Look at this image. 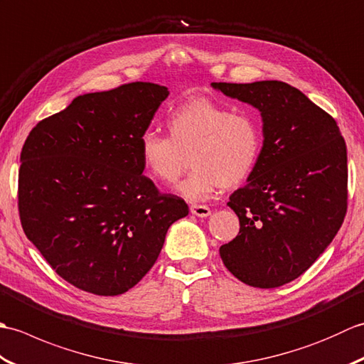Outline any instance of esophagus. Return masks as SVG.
Wrapping results in <instances>:
<instances>
[{
  "instance_id": "obj_1",
  "label": "esophagus",
  "mask_w": 364,
  "mask_h": 364,
  "mask_svg": "<svg viewBox=\"0 0 364 364\" xmlns=\"http://www.w3.org/2000/svg\"><path fill=\"white\" fill-rule=\"evenodd\" d=\"M191 213L197 218H208L211 214V210L206 205H191Z\"/></svg>"
}]
</instances>
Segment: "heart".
<instances>
[{"mask_svg": "<svg viewBox=\"0 0 364 364\" xmlns=\"http://www.w3.org/2000/svg\"><path fill=\"white\" fill-rule=\"evenodd\" d=\"M167 131L168 137L145 131L139 137V156L153 181L170 184L183 173L189 154L192 170L176 191L191 202L211 197L220 186L241 184L262 150L257 115L210 98H196L175 109Z\"/></svg>", "mask_w": 364, "mask_h": 364, "instance_id": "heart-1", "label": "heart"}]
</instances>
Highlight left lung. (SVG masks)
Returning a JSON list of instances; mask_svg holds the SVG:
<instances>
[{"instance_id": "8db88e82", "label": "left lung", "mask_w": 364, "mask_h": 364, "mask_svg": "<svg viewBox=\"0 0 364 364\" xmlns=\"http://www.w3.org/2000/svg\"><path fill=\"white\" fill-rule=\"evenodd\" d=\"M261 112L262 150L230 196L239 235L219 252L237 280L278 288L318 259L347 211V150L335 119L282 81L211 82Z\"/></svg>"}]
</instances>
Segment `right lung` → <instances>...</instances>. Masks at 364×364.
<instances>
[{"label":"right lung","instance_id":"add662e5","mask_svg":"<svg viewBox=\"0 0 364 364\" xmlns=\"http://www.w3.org/2000/svg\"><path fill=\"white\" fill-rule=\"evenodd\" d=\"M168 95L129 82L76 97L31 131L20 154L23 231L59 277L119 296L153 267L168 227L189 214L142 175L139 137Z\"/></svg>","mask_w":364,"mask_h":364}]
</instances>
